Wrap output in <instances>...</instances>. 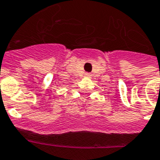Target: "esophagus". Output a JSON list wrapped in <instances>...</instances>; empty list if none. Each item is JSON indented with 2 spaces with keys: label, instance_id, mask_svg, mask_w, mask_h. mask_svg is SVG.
Segmentation results:
<instances>
[{
  "label": "esophagus",
  "instance_id": "obj_1",
  "mask_svg": "<svg viewBox=\"0 0 160 160\" xmlns=\"http://www.w3.org/2000/svg\"><path fill=\"white\" fill-rule=\"evenodd\" d=\"M85 74H86V75H87V76H88V77L90 76V73H86Z\"/></svg>",
  "mask_w": 160,
  "mask_h": 160
}]
</instances>
